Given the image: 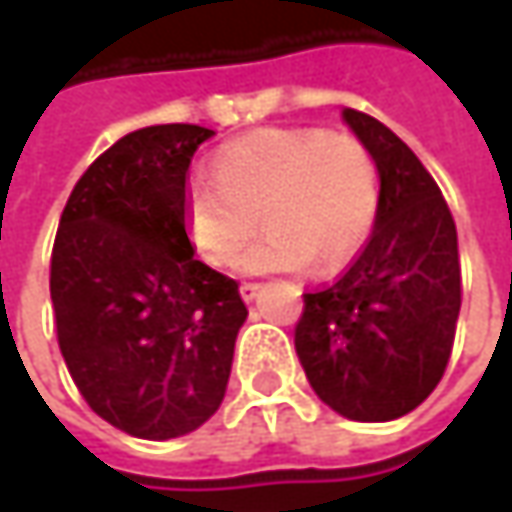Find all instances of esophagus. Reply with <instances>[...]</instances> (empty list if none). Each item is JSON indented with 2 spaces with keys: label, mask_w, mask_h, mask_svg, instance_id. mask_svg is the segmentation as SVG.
<instances>
[{
  "label": "esophagus",
  "mask_w": 512,
  "mask_h": 512,
  "mask_svg": "<svg viewBox=\"0 0 512 512\" xmlns=\"http://www.w3.org/2000/svg\"><path fill=\"white\" fill-rule=\"evenodd\" d=\"M259 290H262V285H256V282H245V285L239 287V293H242L245 302H253L259 296Z\"/></svg>",
  "instance_id": "obj_1"
}]
</instances>
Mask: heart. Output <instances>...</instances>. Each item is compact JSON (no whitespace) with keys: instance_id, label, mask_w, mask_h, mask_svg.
Segmentation results:
<instances>
[{"instance_id":"b5f03b06","label":"heart","mask_w":512,"mask_h":512,"mask_svg":"<svg viewBox=\"0 0 512 512\" xmlns=\"http://www.w3.org/2000/svg\"><path fill=\"white\" fill-rule=\"evenodd\" d=\"M379 210V168L362 139L325 128H267L216 153L213 179L185 193V230L210 265L242 273H333L356 256Z\"/></svg>"}]
</instances>
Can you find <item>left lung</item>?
Returning <instances> with one entry per match:
<instances>
[{
    "instance_id": "left-lung-1",
    "label": "left lung",
    "mask_w": 512,
    "mask_h": 512,
    "mask_svg": "<svg viewBox=\"0 0 512 512\" xmlns=\"http://www.w3.org/2000/svg\"><path fill=\"white\" fill-rule=\"evenodd\" d=\"M379 168L373 233L336 285L305 293L296 356L316 396L353 422H390L442 382L462 267L450 207L419 156L379 119L342 110Z\"/></svg>"
}]
</instances>
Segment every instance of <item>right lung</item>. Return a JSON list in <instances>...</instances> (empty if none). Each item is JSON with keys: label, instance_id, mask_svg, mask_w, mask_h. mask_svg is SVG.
<instances>
[{"label": "right lung", "instance_id": "obj_1", "mask_svg": "<svg viewBox=\"0 0 512 512\" xmlns=\"http://www.w3.org/2000/svg\"><path fill=\"white\" fill-rule=\"evenodd\" d=\"M213 136L150 125L122 136L70 193L50 256V302L90 410L136 439L193 433L225 399L247 307L193 256L187 168Z\"/></svg>", "mask_w": 512, "mask_h": 512}]
</instances>
